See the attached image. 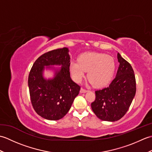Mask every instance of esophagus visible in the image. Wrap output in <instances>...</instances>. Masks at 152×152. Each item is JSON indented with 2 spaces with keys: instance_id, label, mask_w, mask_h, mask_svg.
Wrapping results in <instances>:
<instances>
[{
  "instance_id": "34e87169",
  "label": "esophagus",
  "mask_w": 152,
  "mask_h": 152,
  "mask_svg": "<svg viewBox=\"0 0 152 152\" xmlns=\"http://www.w3.org/2000/svg\"><path fill=\"white\" fill-rule=\"evenodd\" d=\"M87 91H88V90L86 89H83V88H81V89H80V93H86Z\"/></svg>"
}]
</instances>
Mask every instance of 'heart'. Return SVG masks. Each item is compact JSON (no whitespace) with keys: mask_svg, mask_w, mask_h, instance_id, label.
Instances as JSON below:
<instances>
[{"mask_svg":"<svg viewBox=\"0 0 152 152\" xmlns=\"http://www.w3.org/2000/svg\"><path fill=\"white\" fill-rule=\"evenodd\" d=\"M72 78L80 82L88 72V79L96 88H103L112 81L115 70L114 58L105 53L88 52L82 54L78 61H71L69 65Z\"/></svg>","mask_w":152,"mask_h":152,"instance_id":"obj_1","label":"heart"}]
</instances>
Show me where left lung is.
Wrapping results in <instances>:
<instances>
[{
  "instance_id": "left-lung-1",
  "label": "left lung",
  "mask_w": 152,
  "mask_h": 152,
  "mask_svg": "<svg viewBox=\"0 0 152 152\" xmlns=\"http://www.w3.org/2000/svg\"><path fill=\"white\" fill-rule=\"evenodd\" d=\"M119 63L115 78L108 88L95 91V100L91 108L103 121L120 119L129 108L136 93V80L130 63L118 53Z\"/></svg>"
}]
</instances>
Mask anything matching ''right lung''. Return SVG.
I'll return each mask as SVG.
<instances>
[{"label": "right lung", "mask_w": 152, "mask_h": 152, "mask_svg": "<svg viewBox=\"0 0 152 152\" xmlns=\"http://www.w3.org/2000/svg\"><path fill=\"white\" fill-rule=\"evenodd\" d=\"M70 56L67 48L50 51L42 55L34 63L29 72L28 85L33 107L42 118L59 120L69 112L80 86L73 82L70 75ZM61 65L54 78L43 77L45 66Z\"/></svg>", "instance_id": "obj_1"}]
</instances>
